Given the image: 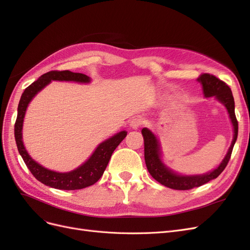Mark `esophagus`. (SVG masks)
Segmentation results:
<instances>
[{"label":"esophagus","instance_id":"34e87169","mask_svg":"<svg viewBox=\"0 0 250 250\" xmlns=\"http://www.w3.org/2000/svg\"><path fill=\"white\" fill-rule=\"evenodd\" d=\"M144 124H145V121L141 118H135L130 122V126L133 128V129H138V128H140Z\"/></svg>","mask_w":250,"mask_h":250}]
</instances>
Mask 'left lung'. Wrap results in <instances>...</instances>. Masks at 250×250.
I'll return each instance as SVG.
<instances>
[{
	"mask_svg": "<svg viewBox=\"0 0 250 250\" xmlns=\"http://www.w3.org/2000/svg\"><path fill=\"white\" fill-rule=\"evenodd\" d=\"M198 81L202 84L204 96L207 98L215 97L218 101L224 104V106L228 109L233 126V139L228 154L225 155L224 160L219 165L218 168L207 174H202V175L184 176L173 172L163 164L161 160L160 144H158L156 137L147 128H143L142 134L144 137V147H145V163L150 175L163 186L174 188V190H191L193 188L200 187L208 183L209 180L217 178L228 166L233 145L238 138V121L234 115V100L230 87L214 75L207 73L201 74Z\"/></svg>",
	"mask_w": 250,
	"mask_h": 250,
	"instance_id": "1",
	"label": "left lung"
}]
</instances>
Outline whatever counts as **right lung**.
Here are the masks:
<instances>
[{"mask_svg":"<svg viewBox=\"0 0 250 250\" xmlns=\"http://www.w3.org/2000/svg\"><path fill=\"white\" fill-rule=\"evenodd\" d=\"M52 80L76 81L82 83H87L90 81L86 75L73 73L71 71H51L42 75L39 79L24 90L21 97L18 107V118L16 124H14V137H16L17 146L21 156L24 160L27 168L37 180L51 188H58V190H80V188L96 184L101 178L107 167L112 152L119 146V144L125 139L127 132L121 131L110 139L101 143L84 164H82L80 167L71 172L59 173L43 168L28 154L21 141V129L29 102Z\"/></svg>","mask_w":250,"mask_h":250,"instance_id":"right-lung-1","label":"right lung"}]
</instances>
